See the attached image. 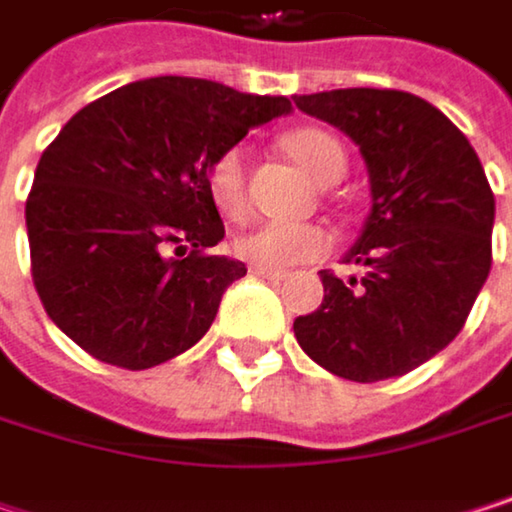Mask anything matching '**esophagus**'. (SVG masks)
<instances>
[{"label": "esophagus", "instance_id": "obj_1", "mask_svg": "<svg viewBox=\"0 0 512 512\" xmlns=\"http://www.w3.org/2000/svg\"><path fill=\"white\" fill-rule=\"evenodd\" d=\"M249 269H252V275H257V278H266V281H281V278H287V272H284V269H272V266H263V263H252Z\"/></svg>", "mask_w": 512, "mask_h": 512}]
</instances>
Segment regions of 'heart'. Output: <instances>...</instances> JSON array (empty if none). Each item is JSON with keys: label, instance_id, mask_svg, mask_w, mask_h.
Listing matches in <instances>:
<instances>
[{"label": "heart", "instance_id": "1", "mask_svg": "<svg viewBox=\"0 0 512 512\" xmlns=\"http://www.w3.org/2000/svg\"><path fill=\"white\" fill-rule=\"evenodd\" d=\"M284 148L317 183H335L347 171V151L344 145L314 127H302L284 136ZM207 189L216 207L225 216H243L246 210V156L240 148H228L213 159L207 171ZM332 237L320 225H293V222H260L243 231L234 240L237 255L255 260L263 266H293L311 257L329 252Z\"/></svg>", "mask_w": 512, "mask_h": 512}]
</instances>
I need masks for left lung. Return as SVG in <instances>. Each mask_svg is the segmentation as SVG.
Returning <instances> with one entry per match:
<instances>
[{
  "label": "left lung",
  "mask_w": 512,
  "mask_h": 512,
  "mask_svg": "<svg viewBox=\"0 0 512 512\" xmlns=\"http://www.w3.org/2000/svg\"><path fill=\"white\" fill-rule=\"evenodd\" d=\"M293 103L350 136L370 177V216L347 263L323 269V302L296 317L299 347L335 376L379 382L445 350L492 266L495 195L468 139L433 103L391 88H338Z\"/></svg>",
  "instance_id": "obj_1"
}]
</instances>
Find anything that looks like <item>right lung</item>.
Listing matches in <instances>:
<instances>
[{"label":"right lung","mask_w":512,"mask_h":512,"mask_svg":"<svg viewBox=\"0 0 512 512\" xmlns=\"http://www.w3.org/2000/svg\"><path fill=\"white\" fill-rule=\"evenodd\" d=\"M293 106L192 76L139 79L79 109L26 201L32 281L88 356L148 370L195 347L246 263L207 189L213 159Z\"/></svg>","instance_id":"add662e5"}]
</instances>
